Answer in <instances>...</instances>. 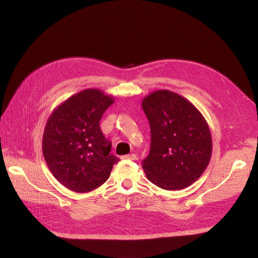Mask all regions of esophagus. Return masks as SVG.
Wrapping results in <instances>:
<instances>
[{
  "mask_svg": "<svg viewBox=\"0 0 258 258\" xmlns=\"http://www.w3.org/2000/svg\"><path fill=\"white\" fill-rule=\"evenodd\" d=\"M137 158L136 154H129V155H123L121 156V159H129V160H135Z\"/></svg>",
  "mask_w": 258,
  "mask_h": 258,
  "instance_id": "esophagus-1",
  "label": "esophagus"
}]
</instances>
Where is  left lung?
Instances as JSON below:
<instances>
[{
    "instance_id": "8db88e82",
    "label": "left lung",
    "mask_w": 258,
    "mask_h": 258,
    "mask_svg": "<svg viewBox=\"0 0 258 258\" xmlns=\"http://www.w3.org/2000/svg\"><path fill=\"white\" fill-rule=\"evenodd\" d=\"M151 126V150L142 168L166 190L188 187L201 176L212 155L209 124L198 108L170 90H156L142 100Z\"/></svg>"
}]
</instances>
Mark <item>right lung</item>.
<instances>
[{"mask_svg": "<svg viewBox=\"0 0 258 258\" xmlns=\"http://www.w3.org/2000/svg\"><path fill=\"white\" fill-rule=\"evenodd\" d=\"M114 99L100 89H85L54 108L43 135V155L52 175L67 188L87 192L110 177L119 159L110 154L99 121Z\"/></svg>", "mask_w": 258, "mask_h": 258, "instance_id": "right-lung-1", "label": "right lung"}]
</instances>
